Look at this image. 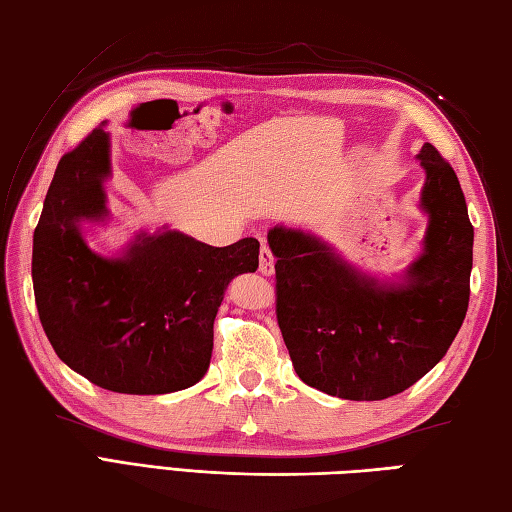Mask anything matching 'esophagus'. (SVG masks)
I'll return each mask as SVG.
<instances>
[{
  "instance_id": "esophagus-1",
  "label": "esophagus",
  "mask_w": 512,
  "mask_h": 512,
  "mask_svg": "<svg viewBox=\"0 0 512 512\" xmlns=\"http://www.w3.org/2000/svg\"><path fill=\"white\" fill-rule=\"evenodd\" d=\"M259 273L266 277L275 273V255L266 244H262V248H259Z\"/></svg>"
}]
</instances>
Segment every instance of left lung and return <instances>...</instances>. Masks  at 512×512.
Listing matches in <instances>:
<instances>
[{"instance_id": "8db88e82", "label": "left lung", "mask_w": 512, "mask_h": 512, "mask_svg": "<svg viewBox=\"0 0 512 512\" xmlns=\"http://www.w3.org/2000/svg\"><path fill=\"white\" fill-rule=\"evenodd\" d=\"M427 213L422 253L396 279L347 264L301 228L277 224V323L303 383L345 400H383L440 363L471 295L473 226L453 167L431 143L420 154Z\"/></svg>"}]
</instances>
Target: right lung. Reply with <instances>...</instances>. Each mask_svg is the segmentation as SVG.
Listing matches in <instances>:
<instances>
[{
    "label": "right lung",
    "mask_w": 512,
    "mask_h": 512,
    "mask_svg": "<svg viewBox=\"0 0 512 512\" xmlns=\"http://www.w3.org/2000/svg\"><path fill=\"white\" fill-rule=\"evenodd\" d=\"M110 176L103 125L59 160L32 237L41 325L61 361L103 389H187L209 369L224 290L233 277L255 273L259 242L215 248L162 226L136 233L121 253H96L83 228L110 220Z\"/></svg>",
    "instance_id": "right-lung-1"
}]
</instances>
